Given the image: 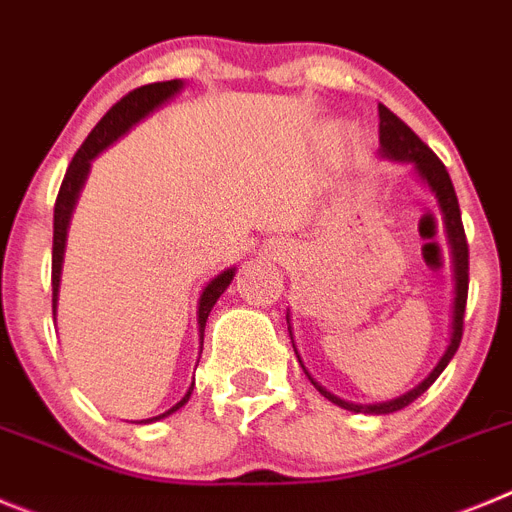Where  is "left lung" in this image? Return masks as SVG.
<instances>
[{"label": "left lung", "mask_w": 512, "mask_h": 512, "mask_svg": "<svg viewBox=\"0 0 512 512\" xmlns=\"http://www.w3.org/2000/svg\"><path fill=\"white\" fill-rule=\"evenodd\" d=\"M377 114H380V147H382V155L390 160H400V163H411L416 168L418 176L428 183V188L436 193V199H439V209L441 216H444V227H446V239H449V250H451V265H454V311H451V339H449V347H446L444 357L439 359V365L434 367V372L416 385L413 390H408L405 395L400 398L388 400V403H375V405H357V403H347V400L336 398L331 395L329 390L321 388L319 382L313 380L308 375V380L313 382V388L319 390L324 398H329L331 403L342 405L347 411L354 413H393L405 408V405H411L418 395L426 393L431 385H434L436 377L444 372V367L449 365L451 357L457 354L459 342H462V331H464V308H467V290H469V247H467V237H464V227H462V214H459V201H457V193H454V186H451V178L446 173L444 163L436 158V153L416 132L408 127L400 117H395L385 104L377 107ZM290 331V326H288ZM293 339V334H290ZM296 349V344H293ZM298 354V349H296ZM301 362V357H298Z\"/></svg>", "instance_id": "1"}]
</instances>
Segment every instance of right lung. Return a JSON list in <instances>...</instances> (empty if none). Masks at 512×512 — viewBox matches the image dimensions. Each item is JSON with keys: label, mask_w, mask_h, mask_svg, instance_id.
I'll return each mask as SVG.
<instances>
[{"label": "right lung", "mask_w": 512, "mask_h": 512, "mask_svg": "<svg viewBox=\"0 0 512 512\" xmlns=\"http://www.w3.org/2000/svg\"><path fill=\"white\" fill-rule=\"evenodd\" d=\"M183 89V81L173 78V81H158V84H147L140 86V89L130 91L127 96L114 104L104 117L99 119L94 130L89 132V137L84 140V145L78 147V153L73 155L71 165L66 170V178L61 183V191H58V199H55V211H53V316H55V306H58V288H61V267H63V252H66V237H68V222H71L73 206L78 201V193L84 188L86 176H89L91 160L101 153V150H107L112 142H117L124 132L135 127L140 119H145L147 114L155 112L160 104L170 99V96H176L178 91ZM234 278V267L224 270L222 275H216L209 285L204 288L199 298V336H201V349H204V329H206V319H209L211 308L214 303L219 301L227 285L232 283ZM193 385L188 388V393L178 400L170 411L160 413L155 418H147L142 423H153L160 421V418L170 416V413H176L181 405L188 403L191 398Z\"/></svg>", "instance_id": "1"}]
</instances>
